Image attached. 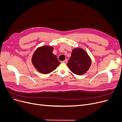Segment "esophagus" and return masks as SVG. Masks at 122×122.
Instances as JSON below:
<instances>
[{
    "label": "esophagus",
    "instance_id": "obj_1",
    "mask_svg": "<svg viewBox=\"0 0 122 122\" xmlns=\"http://www.w3.org/2000/svg\"><path fill=\"white\" fill-rule=\"evenodd\" d=\"M67 62V60H66L65 61H61V63H64V64H66Z\"/></svg>",
    "mask_w": 122,
    "mask_h": 122
}]
</instances>
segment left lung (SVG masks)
I'll return each instance as SVG.
<instances>
[{
	"label": "left lung",
	"instance_id": "obj_1",
	"mask_svg": "<svg viewBox=\"0 0 122 122\" xmlns=\"http://www.w3.org/2000/svg\"><path fill=\"white\" fill-rule=\"evenodd\" d=\"M91 64V58L86 51L83 49L77 48L73 49L67 65L72 72L81 75L88 71Z\"/></svg>",
	"mask_w": 122,
	"mask_h": 122
}]
</instances>
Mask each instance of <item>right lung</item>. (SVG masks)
<instances>
[{"label": "right lung", "mask_w": 122, "mask_h": 122, "mask_svg": "<svg viewBox=\"0 0 122 122\" xmlns=\"http://www.w3.org/2000/svg\"><path fill=\"white\" fill-rule=\"evenodd\" d=\"M53 50L52 46H42L38 47L33 54L32 64L41 73L49 74L60 65L57 56L53 54Z\"/></svg>", "instance_id": "add662e5"}]
</instances>
